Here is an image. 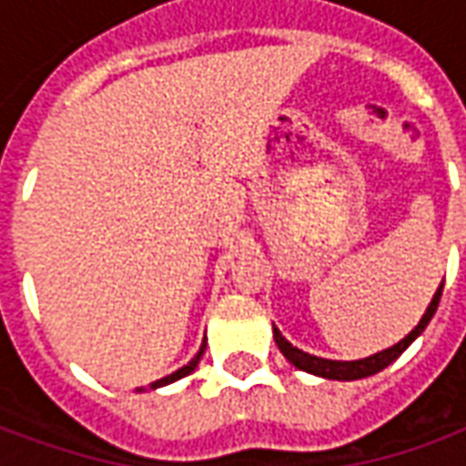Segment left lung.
Masks as SVG:
<instances>
[{
	"label": "left lung",
	"mask_w": 466,
	"mask_h": 466,
	"mask_svg": "<svg viewBox=\"0 0 466 466\" xmlns=\"http://www.w3.org/2000/svg\"><path fill=\"white\" fill-rule=\"evenodd\" d=\"M441 289H444V279H441V284L437 287V292H434V297H431L427 312L421 314L420 324H417V327H414L404 339H400L397 344H391V347H387V350L377 351V354H371V357H364V360L339 361V360L314 357V354H309V351H302V350H297V347H292V342H289V339H284L282 332H279V329L272 324L274 342H277V347H279V351L287 357L289 364H294L297 370L309 371V374H314V377H322V380H337V381L364 380V377H371V374H377V371H381L384 367H390L394 360H400L401 351L407 350V347H410V344L414 342L424 329H427V324L431 322V317H434L437 307H440Z\"/></svg>",
	"instance_id": "8db88e82"
}]
</instances>
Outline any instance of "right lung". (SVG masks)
Here are the masks:
<instances>
[{
  "label": "right lung",
  "instance_id": "1",
  "mask_svg": "<svg viewBox=\"0 0 466 466\" xmlns=\"http://www.w3.org/2000/svg\"><path fill=\"white\" fill-rule=\"evenodd\" d=\"M204 350H207V342H202V347H199V351L194 354L192 361H187L182 370H177V371H172V374H167V377H162V380L152 381V384H149V390H159V387H167V384H172V381L182 380V377H187V374H192V371L197 370V364H199V360H202ZM139 391H144V387H139Z\"/></svg>",
  "mask_w": 466,
  "mask_h": 466
}]
</instances>
